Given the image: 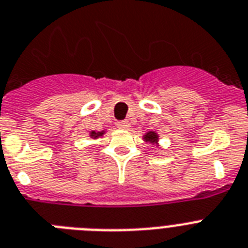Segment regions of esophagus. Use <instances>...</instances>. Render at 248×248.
Wrapping results in <instances>:
<instances>
[{"instance_id": "obj_1", "label": "esophagus", "mask_w": 248, "mask_h": 248, "mask_svg": "<svg viewBox=\"0 0 248 248\" xmlns=\"http://www.w3.org/2000/svg\"><path fill=\"white\" fill-rule=\"evenodd\" d=\"M116 126L119 129H129L130 126V123L128 120H123V122H118L116 123Z\"/></svg>"}]
</instances>
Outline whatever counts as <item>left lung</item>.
I'll return each mask as SVG.
<instances>
[{"label": "left lung", "instance_id": "8db88e82", "mask_svg": "<svg viewBox=\"0 0 248 248\" xmlns=\"http://www.w3.org/2000/svg\"><path fill=\"white\" fill-rule=\"evenodd\" d=\"M143 139H144L147 143H152V144H156L158 143V139H159V137H158V134H156L155 132H148L147 134L143 137Z\"/></svg>", "mask_w": 248, "mask_h": 248}]
</instances>
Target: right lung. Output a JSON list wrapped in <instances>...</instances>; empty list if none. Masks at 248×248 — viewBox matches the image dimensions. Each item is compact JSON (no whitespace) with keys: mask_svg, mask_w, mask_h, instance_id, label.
Wrapping results in <instances>:
<instances>
[{"mask_svg":"<svg viewBox=\"0 0 248 248\" xmlns=\"http://www.w3.org/2000/svg\"><path fill=\"white\" fill-rule=\"evenodd\" d=\"M104 133L105 132H94V130H93V132L90 133V137H92L93 139H96L99 138V137H101V135H104Z\"/></svg>","mask_w":248,"mask_h":248,"instance_id":"obj_1","label":"right lung"}]
</instances>
